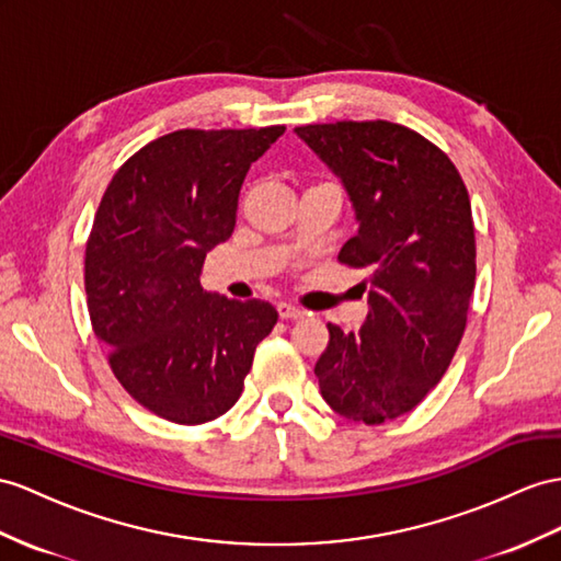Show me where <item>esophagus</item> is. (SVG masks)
I'll return each instance as SVG.
<instances>
[{
    "mask_svg": "<svg viewBox=\"0 0 561 561\" xmlns=\"http://www.w3.org/2000/svg\"><path fill=\"white\" fill-rule=\"evenodd\" d=\"M277 312L282 320H300L306 314L298 306H291V304H277Z\"/></svg>",
    "mask_w": 561,
    "mask_h": 561,
    "instance_id": "34e87169",
    "label": "esophagus"
}]
</instances>
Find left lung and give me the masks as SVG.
Masks as SVG:
<instances>
[{"mask_svg": "<svg viewBox=\"0 0 561 561\" xmlns=\"http://www.w3.org/2000/svg\"><path fill=\"white\" fill-rule=\"evenodd\" d=\"M296 135L346 186L357 234L339 263L360 267L369 312L329 327L314 365L341 417L383 424L417 408L450 367L477 279L467 186L436 144L389 121L300 125Z\"/></svg>", "mask_w": 561, "mask_h": 561, "instance_id": "8db88e82", "label": "left lung"}]
</instances>
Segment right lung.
Here are the masks:
<instances>
[{
	"label": "right lung",
	"mask_w": 561,
	"mask_h": 561,
	"mask_svg": "<svg viewBox=\"0 0 561 561\" xmlns=\"http://www.w3.org/2000/svg\"><path fill=\"white\" fill-rule=\"evenodd\" d=\"M286 127L178 130L118 168L84 249V291L108 365L139 405L175 424L232 408L255 346L277 324L265 300L201 286L206 253L234 232L243 178Z\"/></svg>",
	"instance_id": "add662e5"
}]
</instances>
